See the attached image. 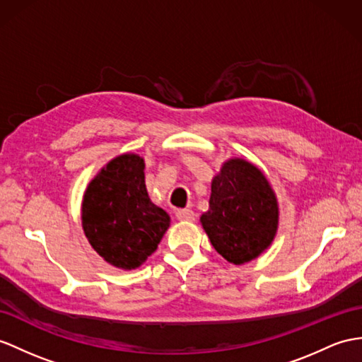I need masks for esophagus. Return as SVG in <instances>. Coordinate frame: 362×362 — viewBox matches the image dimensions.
<instances>
[{
    "label": "esophagus",
    "mask_w": 362,
    "mask_h": 362,
    "mask_svg": "<svg viewBox=\"0 0 362 362\" xmlns=\"http://www.w3.org/2000/svg\"><path fill=\"white\" fill-rule=\"evenodd\" d=\"M176 219L178 221H186V223H193L195 221V214L190 209H182L176 211Z\"/></svg>",
    "instance_id": "esophagus-1"
}]
</instances>
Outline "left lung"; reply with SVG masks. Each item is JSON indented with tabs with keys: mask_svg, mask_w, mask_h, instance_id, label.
<instances>
[{
	"mask_svg": "<svg viewBox=\"0 0 362 362\" xmlns=\"http://www.w3.org/2000/svg\"><path fill=\"white\" fill-rule=\"evenodd\" d=\"M199 221L214 249L240 266L258 258L275 240L278 199L257 165L230 158L211 180L209 210Z\"/></svg>",
	"mask_w": 362,
	"mask_h": 362,
	"instance_id": "8db88e82",
	"label": "left lung"
}]
</instances>
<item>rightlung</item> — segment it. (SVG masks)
Instances as JSON below:
<instances>
[{
  "mask_svg": "<svg viewBox=\"0 0 362 362\" xmlns=\"http://www.w3.org/2000/svg\"><path fill=\"white\" fill-rule=\"evenodd\" d=\"M144 158H113L87 186L83 230L93 250L121 270H135L158 249L170 216L148 198Z\"/></svg>",
  "mask_w": 362,
  "mask_h": 362,
  "instance_id": "add662e5",
  "label": "right lung"
}]
</instances>
